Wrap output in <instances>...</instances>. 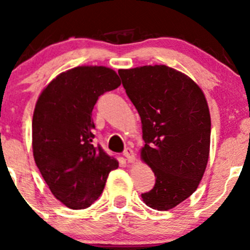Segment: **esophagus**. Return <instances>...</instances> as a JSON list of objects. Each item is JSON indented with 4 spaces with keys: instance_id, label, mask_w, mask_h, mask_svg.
Here are the masks:
<instances>
[{
    "instance_id": "1",
    "label": "esophagus",
    "mask_w": 250,
    "mask_h": 250,
    "mask_svg": "<svg viewBox=\"0 0 250 250\" xmlns=\"http://www.w3.org/2000/svg\"><path fill=\"white\" fill-rule=\"evenodd\" d=\"M123 156H125V160L128 161V163H132V162H134V161H135V153H134V151H133L130 147L125 148V152H123Z\"/></svg>"
}]
</instances>
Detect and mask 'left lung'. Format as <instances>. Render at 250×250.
Wrapping results in <instances>:
<instances>
[{"instance_id":"8db88e82","label":"left lung","mask_w":250,"mask_h":250,"mask_svg":"<svg viewBox=\"0 0 250 250\" xmlns=\"http://www.w3.org/2000/svg\"><path fill=\"white\" fill-rule=\"evenodd\" d=\"M118 75L141 118V160L156 176L153 188L141 198L150 208L169 210L197 190L208 163L206 97L190 77L166 65L120 70Z\"/></svg>"}]
</instances>
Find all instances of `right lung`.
<instances>
[{
	"label": "right lung",
	"instance_id": "right-lung-1",
	"mask_svg": "<svg viewBox=\"0 0 250 250\" xmlns=\"http://www.w3.org/2000/svg\"><path fill=\"white\" fill-rule=\"evenodd\" d=\"M120 77L105 66H77L58 75L42 90L32 117L37 168L57 200L84 209L102 195L118 162L93 145L92 111L98 98L116 89Z\"/></svg>",
	"mask_w": 250,
	"mask_h": 250
}]
</instances>
